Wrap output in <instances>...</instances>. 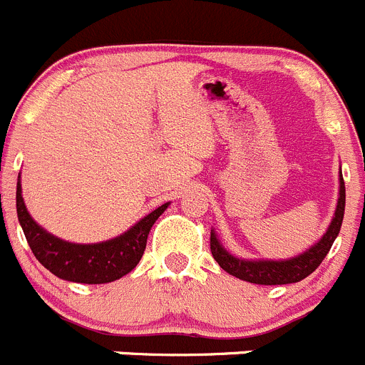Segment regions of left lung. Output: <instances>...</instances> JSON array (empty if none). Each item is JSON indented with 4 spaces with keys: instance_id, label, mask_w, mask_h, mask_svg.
<instances>
[{
    "instance_id": "obj_1",
    "label": "left lung",
    "mask_w": 365,
    "mask_h": 365,
    "mask_svg": "<svg viewBox=\"0 0 365 365\" xmlns=\"http://www.w3.org/2000/svg\"><path fill=\"white\" fill-rule=\"evenodd\" d=\"M340 188L339 200H336L335 215L331 219L326 233L313 244L312 248L292 259L272 260V259H240L232 255L228 250L220 244L215 230L210 235V248H212L213 259L219 262L224 272L237 277L240 280L252 284H262V286H277V284H293L300 282L307 275H312L320 266L326 255L329 253L331 246L340 233V226L344 220V210H346V186H344L342 170H340Z\"/></svg>"
}]
</instances>
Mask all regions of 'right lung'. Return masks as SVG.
<instances>
[{"instance_id": "obj_1", "label": "right lung", "mask_w": 365, "mask_h": 365, "mask_svg": "<svg viewBox=\"0 0 365 365\" xmlns=\"http://www.w3.org/2000/svg\"><path fill=\"white\" fill-rule=\"evenodd\" d=\"M168 206L170 202H165L155 208L141 220H137L123 235L105 242L78 244L59 239L41 228L30 217L25 206L21 195V177H18L16 186V210L30 250L50 273L68 282L106 284L132 272L145 253L146 239L153 222Z\"/></svg>"}]
</instances>
